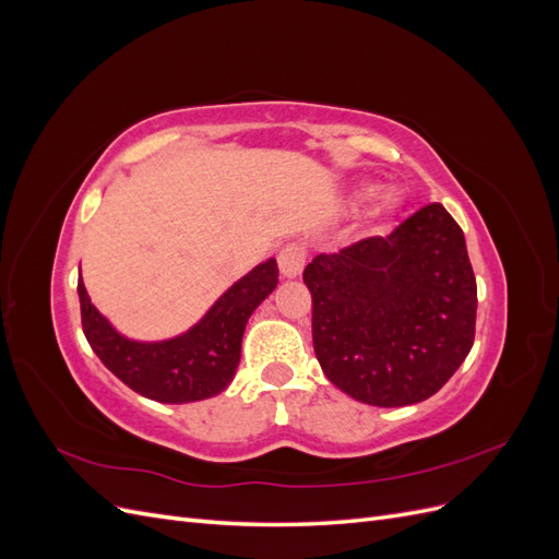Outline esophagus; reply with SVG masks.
<instances>
[{"instance_id": "34e87169", "label": "esophagus", "mask_w": 559, "mask_h": 559, "mask_svg": "<svg viewBox=\"0 0 559 559\" xmlns=\"http://www.w3.org/2000/svg\"><path fill=\"white\" fill-rule=\"evenodd\" d=\"M306 261H308V251L298 242H292L280 249L277 263H280V273L284 277H298L302 273V267H306Z\"/></svg>"}]
</instances>
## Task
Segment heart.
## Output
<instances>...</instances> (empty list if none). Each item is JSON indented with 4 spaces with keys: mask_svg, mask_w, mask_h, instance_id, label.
Here are the masks:
<instances>
[{
    "mask_svg": "<svg viewBox=\"0 0 559 559\" xmlns=\"http://www.w3.org/2000/svg\"><path fill=\"white\" fill-rule=\"evenodd\" d=\"M373 186H361L359 189V198H370L373 195ZM396 205H399V200L394 198V195H386L384 200H382V205L378 207V212H376V216L380 218V216H384V214H392L394 210H396Z\"/></svg>",
    "mask_w": 559,
    "mask_h": 559,
    "instance_id": "heart-1",
    "label": "heart"
}]
</instances>
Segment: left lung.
<instances>
[{"label":"left lung","mask_w":559,"mask_h":559,"mask_svg":"<svg viewBox=\"0 0 559 559\" xmlns=\"http://www.w3.org/2000/svg\"><path fill=\"white\" fill-rule=\"evenodd\" d=\"M302 282L312 294L319 366L361 403L425 401L473 347L476 277L462 228L438 202L386 238L319 253Z\"/></svg>","instance_id":"obj_1"}]
</instances>
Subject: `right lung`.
I'll return each instance as SVG.
<instances>
[{"mask_svg":"<svg viewBox=\"0 0 559 559\" xmlns=\"http://www.w3.org/2000/svg\"><path fill=\"white\" fill-rule=\"evenodd\" d=\"M277 261L267 259L235 282L193 329L170 341L142 343L118 333L81 282V324L86 341L111 373L151 401L191 403L222 394L240 364L245 326L277 286Z\"/></svg>","mask_w":559,"mask_h":559,"instance_id":"1","label":"right lung"}]
</instances>
